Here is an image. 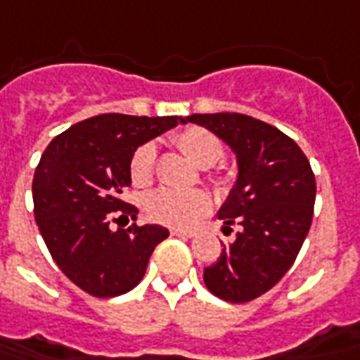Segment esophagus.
Masks as SVG:
<instances>
[{"label": "esophagus", "instance_id": "obj_1", "mask_svg": "<svg viewBox=\"0 0 360 360\" xmlns=\"http://www.w3.org/2000/svg\"><path fill=\"white\" fill-rule=\"evenodd\" d=\"M172 236H177V238H193L195 233L188 232V230H179V228H172Z\"/></svg>", "mask_w": 360, "mask_h": 360}]
</instances>
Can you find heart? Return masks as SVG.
<instances>
[{"label":"heart","instance_id":"heart-1","mask_svg":"<svg viewBox=\"0 0 360 360\" xmlns=\"http://www.w3.org/2000/svg\"><path fill=\"white\" fill-rule=\"evenodd\" d=\"M173 144L191 158L198 167H212L222 160L224 146L214 132L200 127L183 128L173 134ZM155 146L146 142L134 150L128 163V173L134 187H150L155 179ZM144 210L154 222L172 228H191L210 210V198L202 191L158 188L144 198Z\"/></svg>","mask_w":360,"mask_h":360}]
</instances>
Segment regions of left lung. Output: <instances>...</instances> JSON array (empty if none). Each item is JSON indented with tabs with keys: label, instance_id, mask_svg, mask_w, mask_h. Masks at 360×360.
<instances>
[{
	"label": "left lung",
	"instance_id": "1",
	"mask_svg": "<svg viewBox=\"0 0 360 360\" xmlns=\"http://www.w3.org/2000/svg\"><path fill=\"white\" fill-rule=\"evenodd\" d=\"M222 138L238 155L240 175L220 208L224 232L240 226L205 285L226 302H250L271 290L292 267L314 216L316 179L310 162L292 138L263 120L240 112L191 115Z\"/></svg>",
	"mask_w": 360,
	"mask_h": 360
}]
</instances>
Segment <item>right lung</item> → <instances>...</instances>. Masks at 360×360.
Wrapping results in <instances>:
<instances>
[{
    "label": "right lung",
    "instance_id": "right-lung-1",
    "mask_svg": "<svg viewBox=\"0 0 360 360\" xmlns=\"http://www.w3.org/2000/svg\"><path fill=\"white\" fill-rule=\"evenodd\" d=\"M185 122L179 117L99 115L58 134L32 179L34 220L60 271L91 296H119L142 281L155 245L169 232L158 224L110 230L136 218L122 200L138 146Z\"/></svg>",
    "mask_w": 360,
    "mask_h": 360
}]
</instances>
